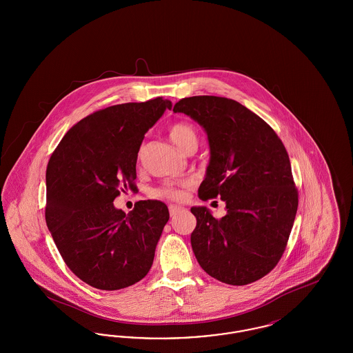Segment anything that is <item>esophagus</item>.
I'll return each mask as SVG.
<instances>
[{
	"instance_id": "34e87169",
	"label": "esophagus",
	"mask_w": 353,
	"mask_h": 353,
	"mask_svg": "<svg viewBox=\"0 0 353 353\" xmlns=\"http://www.w3.org/2000/svg\"><path fill=\"white\" fill-rule=\"evenodd\" d=\"M184 208L180 206V205H169V213L172 217H174L177 213H180Z\"/></svg>"
}]
</instances>
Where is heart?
<instances>
[{
  "label": "heart",
  "instance_id": "b5f03b06",
  "mask_svg": "<svg viewBox=\"0 0 353 353\" xmlns=\"http://www.w3.org/2000/svg\"><path fill=\"white\" fill-rule=\"evenodd\" d=\"M169 137L174 143V145L180 151L186 152L192 147H197V132L196 130L184 121L174 123L169 128ZM154 197L168 199V200H181L184 197V192L181 189L165 186L153 192Z\"/></svg>",
  "mask_w": 353,
  "mask_h": 353
}]
</instances>
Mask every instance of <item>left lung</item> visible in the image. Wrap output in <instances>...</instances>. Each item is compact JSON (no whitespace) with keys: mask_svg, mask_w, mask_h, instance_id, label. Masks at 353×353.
I'll list each match as a JSON object with an SVG mask.
<instances>
[{"mask_svg":"<svg viewBox=\"0 0 353 353\" xmlns=\"http://www.w3.org/2000/svg\"><path fill=\"white\" fill-rule=\"evenodd\" d=\"M173 112L197 121L208 134L210 160L199 188L202 201L221 197L226 216L205 206L190 212L197 226L192 249L210 276L226 285L252 283L283 255L298 210V190L283 143L269 124L241 103L190 97Z\"/></svg>","mask_w":353,"mask_h":353,"instance_id":"left-lung-1","label":"left lung"}]
</instances>
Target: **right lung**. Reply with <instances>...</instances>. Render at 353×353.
<instances>
[{
  "instance_id": "1",
  "label": "right lung",
  "mask_w": 353,
  "mask_h": 353,
  "mask_svg": "<svg viewBox=\"0 0 353 353\" xmlns=\"http://www.w3.org/2000/svg\"><path fill=\"white\" fill-rule=\"evenodd\" d=\"M167 108L163 98L107 107L70 128L51 154L48 228L68 269L98 290L134 285L151 269L167 205L136 202L125 216L114 200L134 186L144 134Z\"/></svg>"
}]
</instances>
